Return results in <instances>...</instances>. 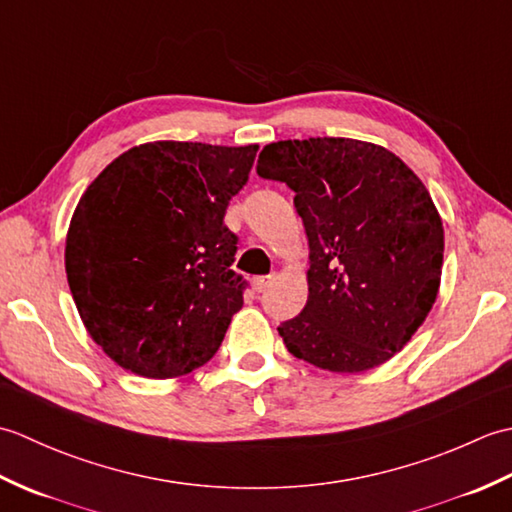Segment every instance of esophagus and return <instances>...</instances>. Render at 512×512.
Listing matches in <instances>:
<instances>
[{
    "label": "esophagus",
    "mask_w": 512,
    "mask_h": 512,
    "mask_svg": "<svg viewBox=\"0 0 512 512\" xmlns=\"http://www.w3.org/2000/svg\"><path fill=\"white\" fill-rule=\"evenodd\" d=\"M275 284V275H264V277H255L253 279V286L257 292H264L266 288H270Z\"/></svg>",
    "instance_id": "obj_1"
}]
</instances>
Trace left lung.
<instances>
[{"instance_id":"8db88e82","label":"left lung","mask_w":512,"mask_h":512,"mask_svg":"<svg viewBox=\"0 0 512 512\" xmlns=\"http://www.w3.org/2000/svg\"><path fill=\"white\" fill-rule=\"evenodd\" d=\"M257 173L295 191L310 244L306 308L277 328L288 352L336 374L387 363L440 290L444 228L427 187L354 138L270 143Z\"/></svg>"}]
</instances>
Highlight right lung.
<instances>
[{
    "label": "right lung",
    "instance_id": "add662e5",
    "mask_svg": "<svg viewBox=\"0 0 512 512\" xmlns=\"http://www.w3.org/2000/svg\"><path fill=\"white\" fill-rule=\"evenodd\" d=\"M257 149L156 140L112 160L81 195L65 273L85 330L127 372L184 376L222 345L246 286L224 213Z\"/></svg>",
    "mask_w": 512,
    "mask_h": 512
}]
</instances>
